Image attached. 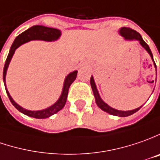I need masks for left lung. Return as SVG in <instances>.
Wrapping results in <instances>:
<instances>
[{
  "label": "left lung",
  "mask_w": 160,
  "mask_h": 160,
  "mask_svg": "<svg viewBox=\"0 0 160 160\" xmlns=\"http://www.w3.org/2000/svg\"><path fill=\"white\" fill-rule=\"evenodd\" d=\"M119 33H120V35L123 36L126 40H129V41L136 40V41H139L141 45L145 48L147 52L150 54L152 61L154 62V60H153V56H152V51H151V49H150V47H149L148 44L142 40V36L140 35L139 32H137L136 31L133 30V29H131L129 27H122V28H120V30H119ZM154 65H155V67H156V63H155V62H154ZM90 84L91 88H92V90H93V93H94V96H95V98H96V102H97V106L100 108L101 110H102L103 112L109 113V114H111V115L118 116V117H128V116L132 115V114H134L135 112H136L137 111H139L141 109V107H142V106H141V107L136 108V109L132 110V111H118V110H116V109H114V108H112L111 106H109L107 103H105V102H103L102 100V98L99 96V93H98V90H97V86H96V83H95V80H94L93 76H91L90 78Z\"/></svg>",
  "instance_id": "left-lung-1"
}]
</instances>
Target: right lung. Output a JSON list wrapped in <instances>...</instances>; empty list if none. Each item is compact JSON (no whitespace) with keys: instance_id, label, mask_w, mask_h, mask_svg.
<instances>
[{"instance_id":"add662e5","label":"right lung","mask_w":160,"mask_h":160,"mask_svg":"<svg viewBox=\"0 0 160 160\" xmlns=\"http://www.w3.org/2000/svg\"><path fill=\"white\" fill-rule=\"evenodd\" d=\"M60 36H61V32L58 29L50 28V27L43 26V25H33V26H32L31 28L27 29L24 32H22L21 34L18 36L15 39L14 42H13L12 46L10 48L8 58L6 59L5 65H4V68H3V82H4V85H5V89H6L7 95H8L10 102L14 105V107L17 110H18L20 112L24 113V114L29 116V117H32V118H46L52 116L54 114H56L60 110H62L63 106L65 105V102H66L70 86L72 85V83L76 79L78 71H74V72H71V73H69L66 76V78L64 80V82H63L62 94H61V96L59 97V99L53 105L46 108L44 110H41V111H29V110H26L25 108L21 107L20 105H18L17 102H15L14 100L12 99V97H10L8 89L6 88V80H5V78H6V72H7V70H8L9 62H10L11 58H12L13 55H14L15 50L19 46H21L22 44L25 43V42L33 41V40L53 42V41H57Z\"/></svg>"}]
</instances>
